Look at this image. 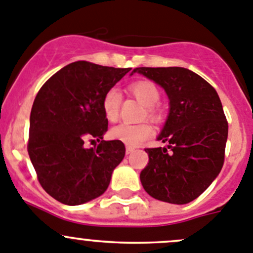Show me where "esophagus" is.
I'll list each match as a JSON object with an SVG mask.
<instances>
[{
	"label": "esophagus",
	"instance_id": "obj_1",
	"mask_svg": "<svg viewBox=\"0 0 253 253\" xmlns=\"http://www.w3.org/2000/svg\"><path fill=\"white\" fill-rule=\"evenodd\" d=\"M135 151V149L132 146H126V155H129V154H131V152H134Z\"/></svg>",
	"mask_w": 253,
	"mask_h": 253
}]
</instances>
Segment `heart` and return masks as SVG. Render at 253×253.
<instances>
[{"label":"heart","mask_w":253,"mask_h":253,"mask_svg":"<svg viewBox=\"0 0 253 253\" xmlns=\"http://www.w3.org/2000/svg\"><path fill=\"white\" fill-rule=\"evenodd\" d=\"M127 91L134 96L140 103L146 107L145 116L150 119L157 121L161 117V109L159 107V101L161 93L154 82L151 81H136L127 86ZM122 96L116 88H111L106 92L102 99V111L108 122H116L119 117L121 111ZM154 132V129L149 123L140 124H119L109 131V135L113 140L124 142L129 146H136L141 144L144 140L150 137Z\"/></svg>","instance_id":"obj_1"}]
</instances>
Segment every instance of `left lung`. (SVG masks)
<instances>
[{
    "mask_svg": "<svg viewBox=\"0 0 253 253\" xmlns=\"http://www.w3.org/2000/svg\"><path fill=\"white\" fill-rule=\"evenodd\" d=\"M159 84L169 99V114L157 139L167 147L145 149L149 162L140 173L145 191L155 199L187 204L198 198L224 165L226 117L216 91L184 67H136Z\"/></svg>",
    "mask_w": 253,
    "mask_h": 253,
    "instance_id": "obj_1",
    "label": "left lung"
}]
</instances>
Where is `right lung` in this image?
I'll use <instances>...</instances> for the list:
<instances>
[{
    "label": "right lung",
    "instance_id": "right-lung-1",
    "mask_svg": "<svg viewBox=\"0 0 253 253\" xmlns=\"http://www.w3.org/2000/svg\"><path fill=\"white\" fill-rule=\"evenodd\" d=\"M130 70L76 61L39 89L31 112L28 154L41 186L60 203L79 206L103 194L124 159L123 142L103 140L108 121L102 99ZM94 138L97 147L84 146Z\"/></svg>",
    "mask_w": 253,
    "mask_h": 253
}]
</instances>
